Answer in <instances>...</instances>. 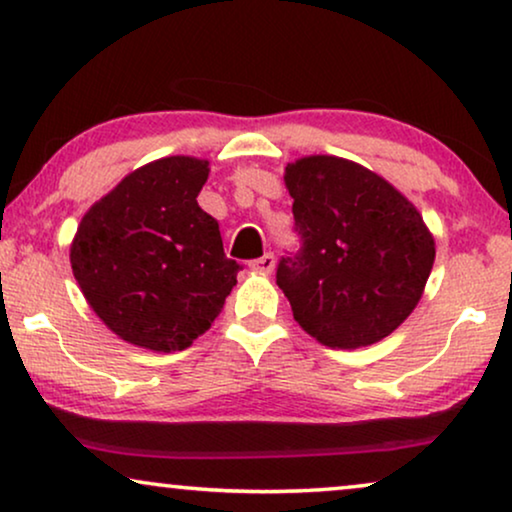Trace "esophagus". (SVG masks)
Masks as SVG:
<instances>
[{"label":"esophagus","instance_id":"esophagus-1","mask_svg":"<svg viewBox=\"0 0 512 512\" xmlns=\"http://www.w3.org/2000/svg\"><path fill=\"white\" fill-rule=\"evenodd\" d=\"M249 268L258 272V275H270L272 270H275V256L272 254H265L261 258H256V261L249 263Z\"/></svg>","mask_w":512,"mask_h":512}]
</instances>
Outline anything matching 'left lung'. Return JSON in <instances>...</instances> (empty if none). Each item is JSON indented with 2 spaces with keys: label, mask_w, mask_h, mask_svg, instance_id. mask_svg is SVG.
Masks as SVG:
<instances>
[{
  "label": "left lung",
  "mask_w": 512,
  "mask_h": 512,
  "mask_svg": "<svg viewBox=\"0 0 512 512\" xmlns=\"http://www.w3.org/2000/svg\"><path fill=\"white\" fill-rule=\"evenodd\" d=\"M284 184L303 247L279 261L293 319L331 349H359L394 333L422 298L436 242L417 207L354 160L305 156Z\"/></svg>",
  "instance_id": "1"
}]
</instances>
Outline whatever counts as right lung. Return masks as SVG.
Instances as JSON below:
<instances>
[{
	"instance_id": "obj_1",
	"label": "right lung",
	"mask_w": 512,
	"mask_h": 512,
	"mask_svg": "<svg viewBox=\"0 0 512 512\" xmlns=\"http://www.w3.org/2000/svg\"><path fill=\"white\" fill-rule=\"evenodd\" d=\"M209 160L170 156L121 179L83 214L69 263L109 331L153 352H181L214 324L240 265L219 221L198 205Z\"/></svg>"
}]
</instances>
